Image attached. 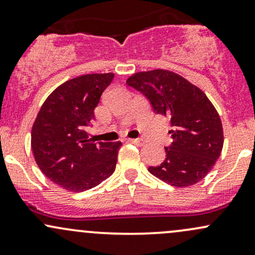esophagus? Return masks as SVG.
<instances>
[{"label": "esophagus", "instance_id": "1", "mask_svg": "<svg viewBox=\"0 0 255 255\" xmlns=\"http://www.w3.org/2000/svg\"><path fill=\"white\" fill-rule=\"evenodd\" d=\"M128 141L131 142V144L136 145V146L144 145V140H142V139H129V140H128Z\"/></svg>", "mask_w": 255, "mask_h": 255}]
</instances>
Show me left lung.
<instances>
[{
  "label": "left lung",
  "mask_w": 255,
  "mask_h": 255,
  "mask_svg": "<svg viewBox=\"0 0 255 255\" xmlns=\"http://www.w3.org/2000/svg\"><path fill=\"white\" fill-rule=\"evenodd\" d=\"M144 93L158 114L170 118L172 144L166 158L148 171L174 187H189L209 174L221 156L224 136L217 110L198 86L166 69L139 72L126 81Z\"/></svg>",
  "instance_id": "left-lung-1"
}]
</instances>
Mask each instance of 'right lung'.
<instances>
[{
	"label": "right lung",
	"mask_w": 255,
	"mask_h": 255,
	"mask_svg": "<svg viewBox=\"0 0 255 255\" xmlns=\"http://www.w3.org/2000/svg\"><path fill=\"white\" fill-rule=\"evenodd\" d=\"M113 79L114 73H95L66 81L45 99L32 126L31 147L37 165L66 191H87L115 171L122 142L95 144L86 131Z\"/></svg>",
	"instance_id": "add662e5"
}]
</instances>
